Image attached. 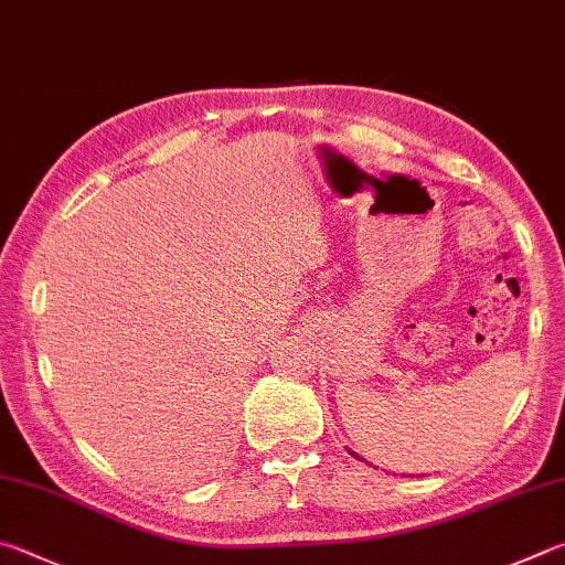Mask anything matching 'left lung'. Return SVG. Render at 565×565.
I'll list each match as a JSON object with an SVG mask.
<instances>
[{"label": "left lung", "instance_id": "left-lung-1", "mask_svg": "<svg viewBox=\"0 0 565 565\" xmlns=\"http://www.w3.org/2000/svg\"><path fill=\"white\" fill-rule=\"evenodd\" d=\"M351 455H353V452H351Z\"/></svg>", "mask_w": 565, "mask_h": 565}]
</instances>
